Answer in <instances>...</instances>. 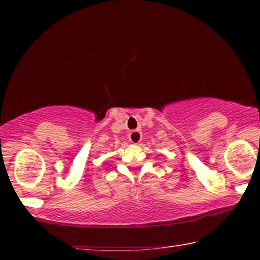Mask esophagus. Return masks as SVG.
<instances>
[{"mask_svg": "<svg viewBox=\"0 0 260 260\" xmlns=\"http://www.w3.org/2000/svg\"><path fill=\"white\" fill-rule=\"evenodd\" d=\"M130 142L134 144H138L142 141V133L140 130H134L129 134Z\"/></svg>", "mask_w": 260, "mask_h": 260, "instance_id": "34e87169", "label": "esophagus"}]
</instances>
